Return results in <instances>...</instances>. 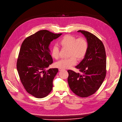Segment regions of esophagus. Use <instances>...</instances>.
Returning a JSON list of instances; mask_svg holds the SVG:
<instances>
[{
	"mask_svg": "<svg viewBox=\"0 0 122 122\" xmlns=\"http://www.w3.org/2000/svg\"><path fill=\"white\" fill-rule=\"evenodd\" d=\"M63 70H64V69H60V68L59 69V71H63Z\"/></svg>",
	"mask_w": 122,
	"mask_h": 122,
	"instance_id": "34e87169",
	"label": "esophagus"
}]
</instances>
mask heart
Instances as JSON below:
<instances>
[{
    "label": "heart",
    "mask_w": 122,
    "mask_h": 122,
    "mask_svg": "<svg viewBox=\"0 0 122 122\" xmlns=\"http://www.w3.org/2000/svg\"><path fill=\"white\" fill-rule=\"evenodd\" d=\"M59 44L63 48L69 49L68 59H62L55 63V66L60 69H68L75 65L77 59L82 60L85 57L88 50V43L87 40L80 37L77 38L71 35H66L61 39ZM51 54L55 59L59 58V50L58 47L55 45L52 47Z\"/></svg>",
    "instance_id": "heart-1"
}]
</instances>
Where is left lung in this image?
<instances>
[{
  "instance_id": "8db88e82",
  "label": "left lung",
  "mask_w": 122,
  "mask_h": 122,
  "mask_svg": "<svg viewBox=\"0 0 122 122\" xmlns=\"http://www.w3.org/2000/svg\"><path fill=\"white\" fill-rule=\"evenodd\" d=\"M86 38L88 50L83 59L76 66L79 72L68 70V82L72 91L81 97L96 92L101 86L106 74V55L102 42L94 34L79 30Z\"/></svg>"
}]
</instances>
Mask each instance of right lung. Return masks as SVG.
I'll return each mask as SVG.
<instances>
[{"mask_svg":"<svg viewBox=\"0 0 122 122\" xmlns=\"http://www.w3.org/2000/svg\"><path fill=\"white\" fill-rule=\"evenodd\" d=\"M62 34L42 30L26 38L20 49L17 69L21 82L28 93L37 98L47 96L52 91L53 81L58 72L52 64L49 45Z\"/></svg>","mask_w":122,"mask_h":122,"instance_id":"1","label":"right lung"}]
</instances>
